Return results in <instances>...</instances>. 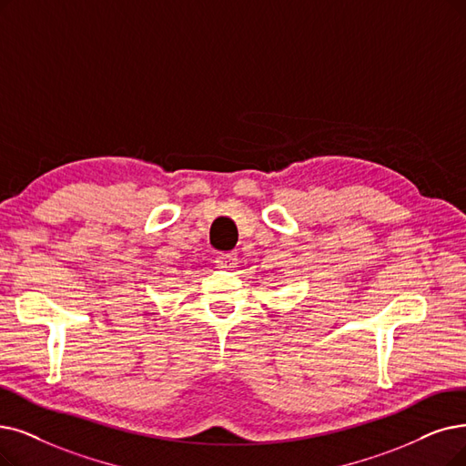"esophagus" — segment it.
<instances>
[{
    "label": "esophagus",
    "mask_w": 466,
    "mask_h": 466,
    "mask_svg": "<svg viewBox=\"0 0 466 466\" xmlns=\"http://www.w3.org/2000/svg\"><path fill=\"white\" fill-rule=\"evenodd\" d=\"M237 264V256L233 252H219L216 256V266L221 269H231Z\"/></svg>",
    "instance_id": "obj_1"
}]
</instances>
